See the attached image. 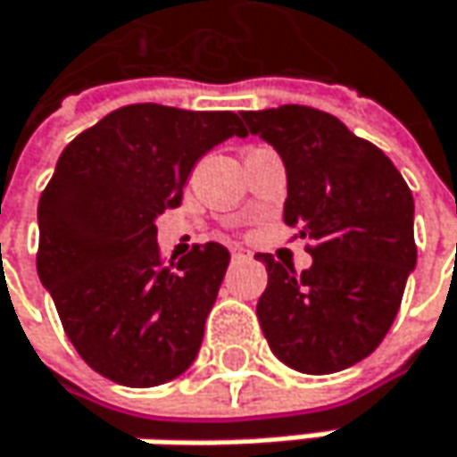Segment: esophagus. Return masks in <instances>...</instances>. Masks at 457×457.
I'll list each match as a JSON object with an SVG mask.
<instances>
[{
  "instance_id": "1",
  "label": "esophagus",
  "mask_w": 457,
  "mask_h": 457,
  "mask_svg": "<svg viewBox=\"0 0 457 457\" xmlns=\"http://www.w3.org/2000/svg\"><path fill=\"white\" fill-rule=\"evenodd\" d=\"M231 257H234L237 262H242V260H253V253H250V250H242V247H234V250H231Z\"/></svg>"
}]
</instances>
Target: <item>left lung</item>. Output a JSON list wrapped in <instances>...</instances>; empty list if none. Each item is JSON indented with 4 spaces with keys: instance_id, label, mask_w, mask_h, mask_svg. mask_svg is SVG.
Instances as JSON below:
<instances>
[{
    "instance_id": "8db88e82",
    "label": "left lung",
    "mask_w": 457,
    "mask_h": 457,
    "mask_svg": "<svg viewBox=\"0 0 457 457\" xmlns=\"http://www.w3.org/2000/svg\"><path fill=\"white\" fill-rule=\"evenodd\" d=\"M242 120L281 154L284 223L313 242V265L303 273L257 255L268 268L260 328L295 371L350 369L386 337L416 268L413 195L378 146L328 112L281 104Z\"/></svg>"
}]
</instances>
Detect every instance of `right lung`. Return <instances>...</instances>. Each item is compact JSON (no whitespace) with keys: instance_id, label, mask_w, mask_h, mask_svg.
I'll return each instance as SVG.
<instances>
[{"instance_id":"obj_1","label":"right lung","mask_w":457,"mask_h":457,"mask_svg":"<svg viewBox=\"0 0 457 457\" xmlns=\"http://www.w3.org/2000/svg\"><path fill=\"white\" fill-rule=\"evenodd\" d=\"M247 131L234 112L129 104L68 144L38 200L36 270L79 355L123 386H157L200 353L228 268L218 242L165 262L154 218L179 207L207 149Z\"/></svg>"}]
</instances>
